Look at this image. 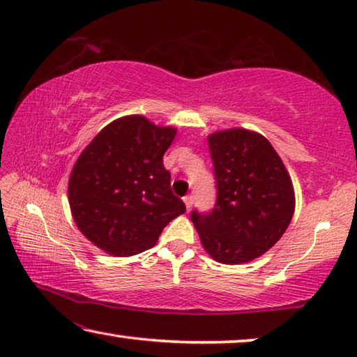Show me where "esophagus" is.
I'll return each mask as SVG.
<instances>
[{
  "mask_svg": "<svg viewBox=\"0 0 357 357\" xmlns=\"http://www.w3.org/2000/svg\"><path fill=\"white\" fill-rule=\"evenodd\" d=\"M183 200H184V204H185V209L190 211L192 204H193V197H192V195H187V197L183 198Z\"/></svg>",
  "mask_w": 357,
  "mask_h": 357,
  "instance_id": "obj_1",
  "label": "esophagus"
}]
</instances>
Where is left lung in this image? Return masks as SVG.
Returning <instances> with one entry per match:
<instances>
[{"mask_svg":"<svg viewBox=\"0 0 357 357\" xmlns=\"http://www.w3.org/2000/svg\"><path fill=\"white\" fill-rule=\"evenodd\" d=\"M217 181L209 214L193 211L203 249L222 264H243L277 244L293 219V181L268 138L231 128L208 135Z\"/></svg>","mask_w":357,"mask_h":357,"instance_id":"left-lung-1","label":"left lung"}]
</instances>
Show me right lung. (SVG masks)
<instances>
[{"label":"right lung","instance_id":"1","mask_svg":"<svg viewBox=\"0 0 357 357\" xmlns=\"http://www.w3.org/2000/svg\"><path fill=\"white\" fill-rule=\"evenodd\" d=\"M176 134L173 126L128 114L107 124L78 155L68 184L70 213L100 250L114 257L142 253L185 213L164 167Z\"/></svg>","mask_w":357,"mask_h":357}]
</instances>
